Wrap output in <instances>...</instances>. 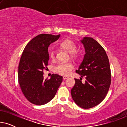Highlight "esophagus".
Masks as SVG:
<instances>
[{"label":"esophagus","mask_w":127,"mask_h":127,"mask_svg":"<svg viewBox=\"0 0 127 127\" xmlns=\"http://www.w3.org/2000/svg\"><path fill=\"white\" fill-rule=\"evenodd\" d=\"M67 78H68V77H67V76H64V77H63V80H66V79H67Z\"/></svg>","instance_id":"esophagus-1"}]
</instances>
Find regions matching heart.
<instances>
[{"label": "heart", "mask_w": 127, "mask_h": 127, "mask_svg": "<svg viewBox=\"0 0 127 127\" xmlns=\"http://www.w3.org/2000/svg\"><path fill=\"white\" fill-rule=\"evenodd\" d=\"M61 47L66 51L67 53L70 54V56L73 59H76L79 57V54L76 51L77 47L73 41L69 39H66L62 41L60 44ZM49 55L50 58L53 59L55 57V51L53 49L50 51ZM74 66L70 62L67 63H61L55 66L54 68V71L57 73L61 75L67 76L70 73Z\"/></svg>", "instance_id": "obj_1"}]
</instances>
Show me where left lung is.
<instances>
[{
	"label": "left lung",
	"mask_w": 127,
	"mask_h": 127,
	"mask_svg": "<svg viewBox=\"0 0 127 127\" xmlns=\"http://www.w3.org/2000/svg\"><path fill=\"white\" fill-rule=\"evenodd\" d=\"M80 41L86 54L76 72L86 80L82 83L74 79L71 95L79 107L90 109L99 104L106 96L111 83L110 67L105 50L98 41L89 37H84Z\"/></svg>",
	"instance_id": "left-lung-1"
}]
</instances>
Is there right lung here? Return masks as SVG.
Returning a JSON list of instances; mask_svg holds the SVG:
<instances>
[{"label": "right lung", "instance_id": "1", "mask_svg": "<svg viewBox=\"0 0 127 127\" xmlns=\"http://www.w3.org/2000/svg\"><path fill=\"white\" fill-rule=\"evenodd\" d=\"M60 37V34H39L28 43L21 57L18 83L25 98L34 105H44L53 99L62 81V76L57 74L48 80L43 77L49 60L48 46Z\"/></svg>", "mask_w": 127, "mask_h": 127}]
</instances>
